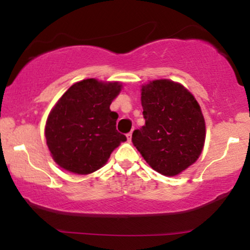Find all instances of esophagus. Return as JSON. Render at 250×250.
<instances>
[{"label": "esophagus", "mask_w": 250, "mask_h": 250, "mask_svg": "<svg viewBox=\"0 0 250 250\" xmlns=\"http://www.w3.org/2000/svg\"><path fill=\"white\" fill-rule=\"evenodd\" d=\"M131 135H133V133H131V131H130V133H128V134H127V139H128V141H131Z\"/></svg>", "instance_id": "34e87169"}]
</instances>
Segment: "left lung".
Instances as JSON below:
<instances>
[{"label":"left lung","instance_id":"1","mask_svg":"<svg viewBox=\"0 0 250 250\" xmlns=\"http://www.w3.org/2000/svg\"><path fill=\"white\" fill-rule=\"evenodd\" d=\"M146 123L134 130L131 141L154 170L175 176L199 159L206 125L194 96L183 85L156 80L143 85Z\"/></svg>","mask_w":250,"mask_h":250}]
</instances>
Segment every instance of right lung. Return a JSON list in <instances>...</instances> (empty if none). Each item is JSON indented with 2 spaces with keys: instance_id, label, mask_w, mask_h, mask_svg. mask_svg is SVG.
I'll use <instances>...</instances> for the list:
<instances>
[{
  "instance_id": "add662e5",
  "label": "right lung",
  "mask_w": 250,
  "mask_h": 250,
  "mask_svg": "<svg viewBox=\"0 0 250 250\" xmlns=\"http://www.w3.org/2000/svg\"><path fill=\"white\" fill-rule=\"evenodd\" d=\"M121 87L119 82L83 80L57 101L47 120L45 139L60 167L75 174L93 173L127 140L116 130L119 115L109 108Z\"/></svg>"
}]
</instances>
